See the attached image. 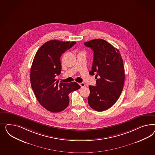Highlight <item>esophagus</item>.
Here are the masks:
<instances>
[{"mask_svg":"<svg viewBox=\"0 0 155 155\" xmlns=\"http://www.w3.org/2000/svg\"><path fill=\"white\" fill-rule=\"evenodd\" d=\"M79 84H80V86H81V87H84V86H85V84H84V82H82V83H80Z\"/></svg>","mask_w":155,"mask_h":155,"instance_id":"esophagus-1","label":"esophagus"}]
</instances>
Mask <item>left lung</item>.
Masks as SVG:
<instances>
[{
    "mask_svg": "<svg viewBox=\"0 0 155 155\" xmlns=\"http://www.w3.org/2000/svg\"><path fill=\"white\" fill-rule=\"evenodd\" d=\"M94 52L90 75L96 74V86H89L88 103L97 111L110 108L122 93L124 82L123 61L119 50L102 39L84 42Z\"/></svg>",
    "mask_w": 155,
    "mask_h": 155,
    "instance_id": "1",
    "label": "left lung"
}]
</instances>
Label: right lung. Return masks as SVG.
Wrapping results in <instances>:
<instances>
[{
    "label": "right lung",
    "mask_w": 155,
    "mask_h": 155,
    "mask_svg": "<svg viewBox=\"0 0 155 155\" xmlns=\"http://www.w3.org/2000/svg\"><path fill=\"white\" fill-rule=\"evenodd\" d=\"M75 43L50 40L38 49L34 57L30 73L31 87L38 102L52 113L65 110L69 102L68 95L81 87L75 82L58 84L56 78L61 73L60 57Z\"/></svg>",
    "instance_id": "add662e5"
}]
</instances>
